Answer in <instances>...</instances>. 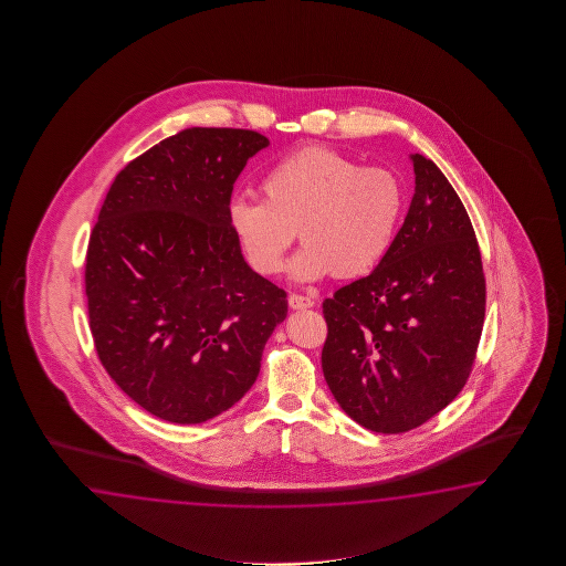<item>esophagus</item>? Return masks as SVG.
I'll list each match as a JSON object with an SVG mask.
<instances>
[{
	"label": "esophagus",
	"instance_id": "34e87169",
	"mask_svg": "<svg viewBox=\"0 0 566 566\" xmlns=\"http://www.w3.org/2000/svg\"><path fill=\"white\" fill-rule=\"evenodd\" d=\"M312 297H305V295H300V293L289 295V307H291V310H307V307H312Z\"/></svg>",
	"mask_w": 566,
	"mask_h": 566
}]
</instances>
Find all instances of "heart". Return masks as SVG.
Segmentation results:
<instances>
[{"label":"heart","mask_w":566,"mask_h":566,"mask_svg":"<svg viewBox=\"0 0 566 566\" xmlns=\"http://www.w3.org/2000/svg\"><path fill=\"white\" fill-rule=\"evenodd\" d=\"M265 200L234 196L229 229L259 275H277L300 229L305 247L291 263L300 281L368 275L395 241L405 193L390 169L361 168L329 147L307 145L266 169Z\"/></svg>","instance_id":"obj_1"}]
</instances>
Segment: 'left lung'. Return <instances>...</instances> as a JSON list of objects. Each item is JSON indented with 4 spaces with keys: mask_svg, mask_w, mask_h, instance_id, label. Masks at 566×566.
<instances>
[{
    "mask_svg": "<svg viewBox=\"0 0 566 566\" xmlns=\"http://www.w3.org/2000/svg\"><path fill=\"white\" fill-rule=\"evenodd\" d=\"M415 196L380 265L324 301L322 368L337 405L376 433H407L458 397L485 317L470 217L443 171L410 156Z\"/></svg>",
    "mask_w": 566,
    "mask_h": 566,
    "instance_id": "8db88e82",
    "label": "left lung"
}]
</instances>
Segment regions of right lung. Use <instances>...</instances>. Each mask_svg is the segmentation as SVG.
<instances>
[{
	"instance_id": "add662e5",
	"label": "right lung",
	"mask_w": 566,
	"mask_h": 566,
	"mask_svg": "<svg viewBox=\"0 0 566 566\" xmlns=\"http://www.w3.org/2000/svg\"><path fill=\"white\" fill-rule=\"evenodd\" d=\"M261 133L192 127L117 174L86 251L98 360L147 412L214 419L254 385L287 293L247 265L227 220Z\"/></svg>"
}]
</instances>
